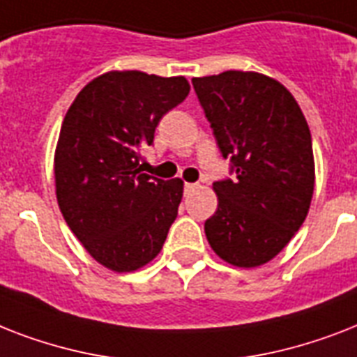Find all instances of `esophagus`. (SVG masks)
Masks as SVG:
<instances>
[{
    "instance_id": "1",
    "label": "esophagus",
    "mask_w": 357,
    "mask_h": 357,
    "mask_svg": "<svg viewBox=\"0 0 357 357\" xmlns=\"http://www.w3.org/2000/svg\"><path fill=\"white\" fill-rule=\"evenodd\" d=\"M195 189H198V183H185V192H190Z\"/></svg>"
}]
</instances>
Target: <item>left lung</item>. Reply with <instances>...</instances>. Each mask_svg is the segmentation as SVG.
I'll return each instance as SVG.
<instances>
[{"mask_svg":"<svg viewBox=\"0 0 357 357\" xmlns=\"http://www.w3.org/2000/svg\"><path fill=\"white\" fill-rule=\"evenodd\" d=\"M196 96L234 179L215 181L206 237L215 254L243 268L265 265L307 217L315 161L305 116L293 94L268 75L228 70L195 77Z\"/></svg>","mask_w":357,"mask_h":357,"instance_id":"8db88e82","label":"left lung"}]
</instances>
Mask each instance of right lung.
<instances>
[{
    "label": "right lung",
    "instance_id": "add662e5",
    "mask_svg": "<svg viewBox=\"0 0 357 357\" xmlns=\"http://www.w3.org/2000/svg\"><path fill=\"white\" fill-rule=\"evenodd\" d=\"M183 75L107 72L81 89L55 148V192L64 220L109 271L133 272L161 252L183 196L179 178L142 172L162 114L187 98Z\"/></svg>",
    "mask_w": 357,
    "mask_h": 357
}]
</instances>
